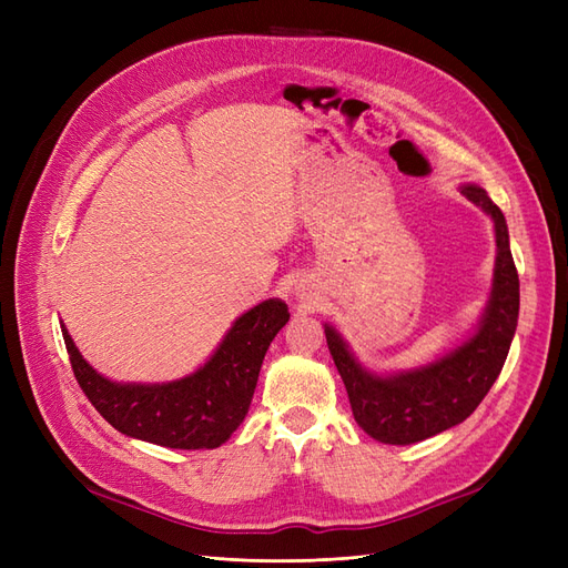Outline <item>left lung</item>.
<instances>
[{"mask_svg":"<svg viewBox=\"0 0 568 568\" xmlns=\"http://www.w3.org/2000/svg\"><path fill=\"white\" fill-rule=\"evenodd\" d=\"M459 192L493 217L497 244L486 313L462 346L417 369L374 374L357 363L334 326L324 324L326 346L346 384L355 422L365 434L386 445L432 438L467 419L503 372L517 332L519 274L509 251L505 215L486 189L462 184Z\"/></svg>","mask_w":568,"mask_h":568,"instance_id":"8db88e82","label":"left lung"}]
</instances>
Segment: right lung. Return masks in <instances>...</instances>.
I'll return each mask as SVG.
<instances>
[{
    "label": "right lung",
    "instance_id": "right-lung-1",
    "mask_svg": "<svg viewBox=\"0 0 568 568\" xmlns=\"http://www.w3.org/2000/svg\"><path fill=\"white\" fill-rule=\"evenodd\" d=\"M288 307L270 298L239 317L209 363L165 384H115L90 367L61 324L80 388L120 434L175 450L220 448L244 422L272 338Z\"/></svg>",
    "mask_w": 568,
    "mask_h": 568
}]
</instances>
